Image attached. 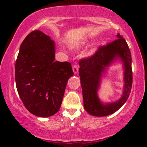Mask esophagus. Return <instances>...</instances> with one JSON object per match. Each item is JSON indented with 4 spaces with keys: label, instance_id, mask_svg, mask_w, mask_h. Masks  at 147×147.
<instances>
[{
    "label": "esophagus",
    "instance_id": "1",
    "mask_svg": "<svg viewBox=\"0 0 147 147\" xmlns=\"http://www.w3.org/2000/svg\"><path fill=\"white\" fill-rule=\"evenodd\" d=\"M72 69H73V71L74 74H77L78 71V69H79V66H78V64H74L73 66H72Z\"/></svg>",
    "mask_w": 147,
    "mask_h": 147
}]
</instances>
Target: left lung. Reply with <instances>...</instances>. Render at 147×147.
<instances>
[{
  "label": "left lung",
  "mask_w": 147,
  "mask_h": 147,
  "mask_svg": "<svg viewBox=\"0 0 147 147\" xmlns=\"http://www.w3.org/2000/svg\"><path fill=\"white\" fill-rule=\"evenodd\" d=\"M117 39L98 48L91 57L80 61V76L84 107L94 116H106L119 110L129 97L132 84V58L128 44L123 37L118 33ZM119 59L123 63L124 90L122 97L117 101L103 104L97 96L102 74L114 60Z\"/></svg>",
  "instance_id": "1"
}]
</instances>
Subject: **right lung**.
<instances>
[{
  "label": "right lung",
  "instance_id": "1",
  "mask_svg": "<svg viewBox=\"0 0 147 147\" xmlns=\"http://www.w3.org/2000/svg\"><path fill=\"white\" fill-rule=\"evenodd\" d=\"M55 42L37 30L23 40L16 61L18 93L25 108L39 117L57 113L74 75L71 63L55 61Z\"/></svg>",
  "mask_w": 147,
  "mask_h": 147
}]
</instances>
